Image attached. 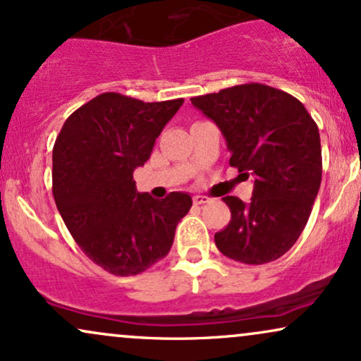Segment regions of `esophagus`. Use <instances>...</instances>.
<instances>
[{
    "label": "esophagus",
    "instance_id": "34e87169",
    "mask_svg": "<svg viewBox=\"0 0 361 361\" xmlns=\"http://www.w3.org/2000/svg\"><path fill=\"white\" fill-rule=\"evenodd\" d=\"M193 203L195 205H205V203H208V198L203 197V195H195Z\"/></svg>",
    "mask_w": 361,
    "mask_h": 361
}]
</instances>
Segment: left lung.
<instances>
[{"instance_id":"left-lung-1","label":"left lung","mask_w":361,"mask_h":361,"mask_svg":"<svg viewBox=\"0 0 361 361\" xmlns=\"http://www.w3.org/2000/svg\"><path fill=\"white\" fill-rule=\"evenodd\" d=\"M192 104L220 128L230 166L254 176L249 203L224 198L232 216L215 233L216 247L254 266L279 259L296 244L318 195V126L296 97L255 82L192 97Z\"/></svg>"}]
</instances>
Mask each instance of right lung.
<instances>
[{"label": "right lung", "instance_id": "add662e5", "mask_svg": "<svg viewBox=\"0 0 361 361\" xmlns=\"http://www.w3.org/2000/svg\"><path fill=\"white\" fill-rule=\"evenodd\" d=\"M183 99L142 102L106 92L65 121L54 146V198L73 240L114 276H136L166 257L176 225L192 208L181 192L137 193L133 173Z\"/></svg>", "mask_w": 361, "mask_h": 361}]
</instances>
